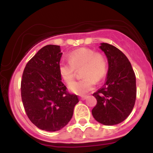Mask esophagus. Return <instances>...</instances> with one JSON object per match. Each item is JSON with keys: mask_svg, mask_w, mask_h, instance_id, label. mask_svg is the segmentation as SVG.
I'll return each mask as SVG.
<instances>
[{"mask_svg": "<svg viewBox=\"0 0 153 153\" xmlns=\"http://www.w3.org/2000/svg\"><path fill=\"white\" fill-rule=\"evenodd\" d=\"M87 98H88L87 96H82L81 97H80V99H81L82 100H85V99H86Z\"/></svg>", "mask_w": 153, "mask_h": 153, "instance_id": "34e87169", "label": "esophagus"}]
</instances>
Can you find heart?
I'll return each instance as SVG.
<instances>
[{"instance_id": "obj_1", "label": "heart", "mask_w": 153, "mask_h": 153, "mask_svg": "<svg viewBox=\"0 0 153 153\" xmlns=\"http://www.w3.org/2000/svg\"><path fill=\"white\" fill-rule=\"evenodd\" d=\"M82 68L81 75L84 78L70 85V90L82 95L92 90L96 81L105 78L108 71L106 57L101 52L89 48H80L68 54V61L61 60L58 71L60 77L67 84L74 80L76 70Z\"/></svg>"}]
</instances>
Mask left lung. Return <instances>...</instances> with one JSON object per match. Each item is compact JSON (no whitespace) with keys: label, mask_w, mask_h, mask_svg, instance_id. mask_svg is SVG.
I'll return each mask as SVG.
<instances>
[{"label":"left lung","mask_w":153,"mask_h":153,"mask_svg":"<svg viewBox=\"0 0 153 153\" xmlns=\"http://www.w3.org/2000/svg\"><path fill=\"white\" fill-rule=\"evenodd\" d=\"M100 48L108 62L106 82L93 96L97 103L92 114L104 125H114L125 120L134 108L137 96L136 78L131 63L118 48L102 43Z\"/></svg>","instance_id":"left-lung-1"}]
</instances>
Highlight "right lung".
<instances>
[{"label": "right lung", "mask_w": 153, "mask_h": 153, "mask_svg": "<svg viewBox=\"0 0 153 153\" xmlns=\"http://www.w3.org/2000/svg\"><path fill=\"white\" fill-rule=\"evenodd\" d=\"M62 54L59 46H45L23 72L21 95L24 110L29 120L45 131H58L67 125L79 101L61 81L58 66Z\"/></svg>", "instance_id": "add662e5"}]
</instances>
